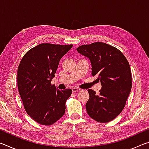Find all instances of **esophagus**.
Returning a JSON list of instances; mask_svg holds the SVG:
<instances>
[{"instance_id":"obj_1","label":"esophagus","mask_w":149,"mask_h":149,"mask_svg":"<svg viewBox=\"0 0 149 149\" xmlns=\"http://www.w3.org/2000/svg\"><path fill=\"white\" fill-rule=\"evenodd\" d=\"M72 92L73 93H75V92H78V91H80L81 89H79V88H77V87H73L72 89Z\"/></svg>"}]
</instances>
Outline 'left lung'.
<instances>
[{
  "instance_id": "left-lung-1",
  "label": "left lung",
  "mask_w": 149,
  "mask_h": 149,
  "mask_svg": "<svg viewBox=\"0 0 149 149\" xmlns=\"http://www.w3.org/2000/svg\"><path fill=\"white\" fill-rule=\"evenodd\" d=\"M77 50L90 60L91 74L97 75L102 85L98 95L88 89L87 114L98 122H109L122 112L132 89L129 62L120 50L104 42L84 45Z\"/></svg>"
}]
</instances>
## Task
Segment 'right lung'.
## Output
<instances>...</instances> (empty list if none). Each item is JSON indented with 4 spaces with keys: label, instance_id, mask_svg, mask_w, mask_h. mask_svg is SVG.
I'll return each instance as SVG.
<instances>
[{
    "label": "right lung",
    "instance_id": "obj_1",
    "mask_svg": "<svg viewBox=\"0 0 149 149\" xmlns=\"http://www.w3.org/2000/svg\"><path fill=\"white\" fill-rule=\"evenodd\" d=\"M73 45L42 43L28 50L17 68V88L27 114L35 122L50 125L64 116L70 89L51 84L60 60Z\"/></svg>",
    "mask_w": 149,
    "mask_h": 149
}]
</instances>
